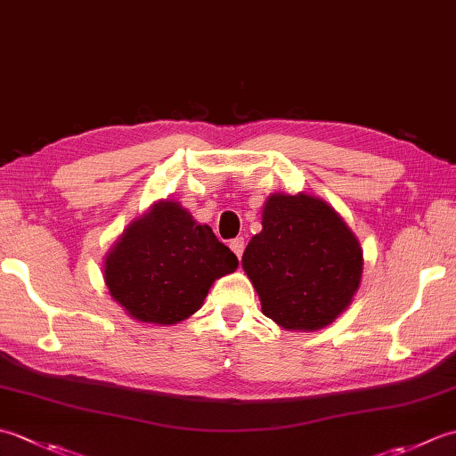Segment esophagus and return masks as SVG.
Here are the masks:
<instances>
[{
    "label": "esophagus",
    "instance_id": "esophagus-1",
    "mask_svg": "<svg viewBox=\"0 0 456 456\" xmlns=\"http://www.w3.org/2000/svg\"><path fill=\"white\" fill-rule=\"evenodd\" d=\"M229 247L237 255V258H240V256H243V250H245V239L243 237H237V239L231 240Z\"/></svg>",
    "mask_w": 456,
    "mask_h": 456
}]
</instances>
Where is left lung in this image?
I'll return each mask as SVG.
<instances>
[{"mask_svg": "<svg viewBox=\"0 0 456 456\" xmlns=\"http://www.w3.org/2000/svg\"><path fill=\"white\" fill-rule=\"evenodd\" d=\"M240 265L266 317L286 331L312 333L351 305L364 256L361 240L325 200L276 191Z\"/></svg>", "mask_w": 456, "mask_h": 456, "instance_id": "obj_1", "label": "left lung"}]
</instances>
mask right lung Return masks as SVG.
Segmentation results:
<instances>
[{
    "instance_id": "add662e5",
    "label": "right lung",
    "mask_w": 456,
    "mask_h": 456,
    "mask_svg": "<svg viewBox=\"0 0 456 456\" xmlns=\"http://www.w3.org/2000/svg\"><path fill=\"white\" fill-rule=\"evenodd\" d=\"M237 256L180 201L159 200L133 219L103 258V282L139 323L176 325L203 305Z\"/></svg>"
}]
</instances>
